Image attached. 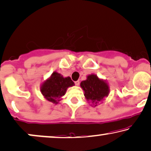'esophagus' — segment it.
Returning <instances> with one entry per match:
<instances>
[{
    "instance_id": "esophagus-1",
    "label": "esophagus",
    "mask_w": 151,
    "mask_h": 151,
    "mask_svg": "<svg viewBox=\"0 0 151 151\" xmlns=\"http://www.w3.org/2000/svg\"><path fill=\"white\" fill-rule=\"evenodd\" d=\"M75 84H76V86H79L80 81H75Z\"/></svg>"
}]
</instances>
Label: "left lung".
Instances as JSON below:
<instances>
[{
    "label": "left lung",
    "instance_id": "obj_1",
    "mask_svg": "<svg viewBox=\"0 0 151 151\" xmlns=\"http://www.w3.org/2000/svg\"><path fill=\"white\" fill-rule=\"evenodd\" d=\"M81 87L84 90L86 100L95 104V106L109 95V88L107 83L95 74L87 76L86 81L81 83Z\"/></svg>",
    "mask_w": 151,
    "mask_h": 151
}]
</instances>
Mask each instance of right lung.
<instances>
[{"label":"right lung","instance_id":"obj_1","mask_svg":"<svg viewBox=\"0 0 151 151\" xmlns=\"http://www.w3.org/2000/svg\"><path fill=\"white\" fill-rule=\"evenodd\" d=\"M70 77L63 78L57 72H54L49 78L42 83L40 91L44 98L54 104H58L62 96L65 94L67 88L74 86Z\"/></svg>","mask_w":151,"mask_h":151}]
</instances>
